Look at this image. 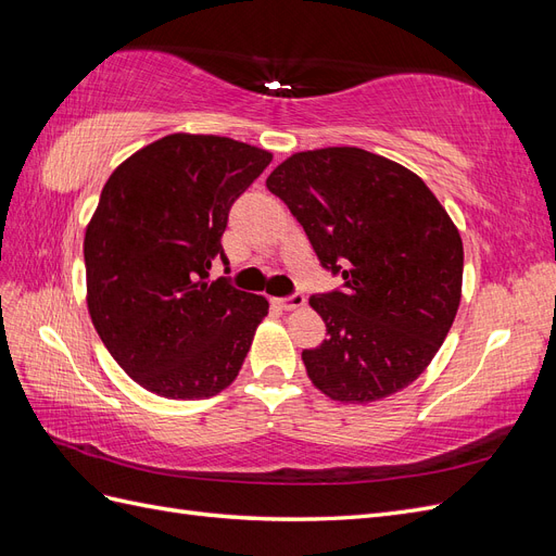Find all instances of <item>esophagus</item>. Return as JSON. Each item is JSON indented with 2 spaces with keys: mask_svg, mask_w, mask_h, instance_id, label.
Returning <instances> with one entry per match:
<instances>
[{
  "mask_svg": "<svg viewBox=\"0 0 556 556\" xmlns=\"http://www.w3.org/2000/svg\"><path fill=\"white\" fill-rule=\"evenodd\" d=\"M274 304H276L278 308H282V311H296V308H301V306L306 304V296L301 294V292H294V294H290V296L274 299Z\"/></svg>",
  "mask_w": 556,
  "mask_h": 556,
  "instance_id": "1",
  "label": "esophagus"
}]
</instances>
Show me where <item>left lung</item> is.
<instances>
[{
    "mask_svg": "<svg viewBox=\"0 0 556 556\" xmlns=\"http://www.w3.org/2000/svg\"><path fill=\"white\" fill-rule=\"evenodd\" d=\"M343 290L313 294L327 325L301 352L319 392L371 403L408 387L443 345L462 299L464 245L425 180L362 148L294 153L266 178Z\"/></svg>",
    "mask_w": 556,
    "mask_h": 556,
    "instance_id": "8db88e82",
    "label": "left lung"
}]
</instances>
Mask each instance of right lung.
I'll return each mask as SVG.
<instances>
[{"instance_id":"right-lung-1","label":"right lung","mask_w":556,"mask_h":556,"mask_svg":"<svg viewBox=\"0 0 556 556\" xmlns=\"http://www.w3.org/2000/svg\"><path fill=\"white\" fill-rule=\"evenodd\" d=\"M271 153L213 134H169L106 180L86 229L88 311L111 357L157 396L208 399L233 382L268 301L225 278L229 208Z\"/></svg>"}]
</instances>
